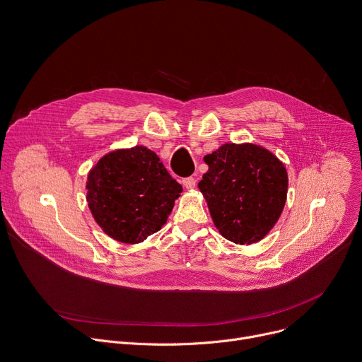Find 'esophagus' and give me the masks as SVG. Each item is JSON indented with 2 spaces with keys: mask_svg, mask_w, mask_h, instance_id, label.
<instances>
[{
  "mask_svg": "<svg viewBox=\"0 0 362 362\" xmlns=\"http://www.w3.org/2000/svg\"><path fill=\"white\" fill-rule=\"evenodd\" d=\"M182 185H183L185 189L190 190V189H193L196 186V180L193 177H186V179L182 180Z\"/></svg>",
  "mask_w": 362,
  "mask_h": 362,
  "instance_id": "1",
  "label": "esophagus"
}]
</instances>
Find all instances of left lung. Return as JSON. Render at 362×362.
I'll list each match as a JSON object with an SVG mask.
<instances>
[{
	"label": "left lung",
	"instance_id": "1",
	"mask_svg": "<svg viewBox=\"0 0 362 362\" xmlns=\"http://www.w3.org/2000/svg\"><path fill=\"white\" fill-rule=\"evenodd\" d=\"M203 160L209 169L197 187L219 233L239 245L264 239L286 202L285 165L255 143H225Z\"/></svg>",
	"mask_w": 362,
	"mask_h": 362
}]
</instances>
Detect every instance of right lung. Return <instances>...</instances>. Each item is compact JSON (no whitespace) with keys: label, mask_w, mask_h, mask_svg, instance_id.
I'll list each match as a JSON object with an SVG mask.
<instances>
[{"label":"right lung","mask_w":362,"mask_h":362,"mask_svg":"<svg viewBox=\"0 0 362 362\" xmlns=\"http://www.w3.org/2000/svg\"><path fill=\"white\" fill-rule=\"evenodd\" d=\"M87 204L112 239L136 245L163 228L182 186L144 146L106 153L88 172Z\"/></svg>","instance_id":"1"}]
</instances>
